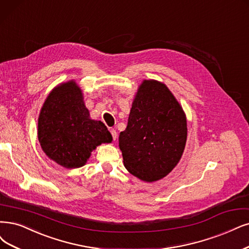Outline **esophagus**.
I'll return each instance as SVG.
<instances>
[{
  "instance_id": "esophagus-1",
  "label": "esophagus",
  "mask_w": 249,
  "mask_h": 249,
  "mask_svg": "<svg viewBox=\"0 0 249 249\" xmlns=\"http://www.w3.org/2000/svg\"><path fill=\"white\" fill-rule=\"evenodd\" d=\"M110 133H112V136H113V140L116 141L117 140V136H118V133L115 129H110Z\"/></svg>"
}]
</instances>
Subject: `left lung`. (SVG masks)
<instances>
[{"label":"left lung","mask_w":249,"mask_h":249,"mask_svg":"<svg viewBox=\"0 0 249 249\" xmlns=\"http://www.w3.org/2000/svg\"><path fill=\"white\" fill-rule=\"evenodd\" d=\"M187 136L186 114L169 88L157 80H143L126 129L119 135L125 168L146 182L162 179L178 164Z\"/></svg>","instance_id":"left-lung-1"}]
</instances>
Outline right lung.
Here are the masks:
<instances>
[{
	"instance_id": "obj_1",
	"label": "right lung",
	"mask_w": 249,
	"mask_h": 249,
	"mask_svg": "<svg viewBox=\"0 0 249 249\" xmlns=\"http://www.w3.org/2000/svg\"><path fill=\"white\" fill-rule=\"evenodd\" d=\"M38 139L43 152L60 166H84L91 153L113 136L106 125L90 118L81 87L75 80L55 86L46 97L38 118Z\"/></svg>"
}]
</instances>
